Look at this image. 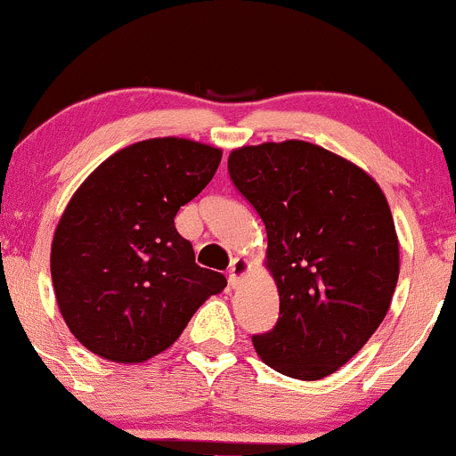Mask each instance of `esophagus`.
I'll list each match as a JSON object with an SVG mask.
<instances>
[{"mask_svg": "<svg viewBox=\"0 0 456 456\" xmlns=\"http://www.w3.org/2000/svg\"><path fill=\"white\" fill-rule=\"evenodd\" d=\"M248 270V261L242 259V257H235L232 261V265H229V272H227V279H229V285L235 287L240 282V279H242L244 272Z\"/></svg>", "mask_w": 456, "mask_h": 456, "instance_id": "1", "label": "esophagus"}]
</instances>
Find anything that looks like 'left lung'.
Wrapping results in <instances>:
<instances>
[{
  "label": "left lung",
  "mask_w": 456,
  "mask_h": 456,
  "mask_svg": "<svg viewBox=\"0 0 456 456\" xmlns=\"http://www.w3.org/2000/svg\"><path fill=\"white\" fill-rule=\"evenodd\" d=\"M229 177L268 233L281 296L259 358L287 378L322 379L362 349L399 281V240L381 188L341 156L306 143L246 145Z\"/></svg>",
  "instance_id": "8db88e82"
}]
</instances>
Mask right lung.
Here are the masks:
<instances>
[{
  "label": "right lung",
  "instance_id": "right-lung-1",
  "mask_svg": "<svg viewBox=\"0 0 456 456\" xmlns=\"http://www.w3.org/2000/svg\"><path fill=\"white\" fill-rule=\"evenodd\" d=\"M223 151L188 139L119 150L83 182L60 218L51 279L61 317L111 362L165 352L227 279L199 268L175 214L216 174Z\"/></svg>",
  "mask_w": 456,
  "mask_h": 456
}]
</instances>
